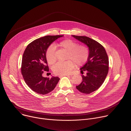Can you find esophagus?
Wrapping results in <instances>:
<instances>
[{
  "mask_svg": "<svg viewBox=\"0 0 131 131\" xmlns=\"http://www.w3.org/2000/svg\"><path fill=\"white\" fill-rule=\"evenodd\" d=\"M69 74H65V75H60L59 76V77L60 78H62V77H64V76H69Z\"/></svg>",
  "mask_w": 131,
  "mask_h": 131,
  "instance_id": "34e87169",
  "label": "esophagus"
}]
</instances>
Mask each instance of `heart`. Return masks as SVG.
Listing matches in <instances>:
<instances>
[{
  "label": "heart",
  "mask_w": 131,
  "mask_h": 131,
  "mask_svg": "<svg viewBox=\"0 0 131 131\" xmlns=\"http://www.w3.org/2000/svg\"><path fill=\"white\" fill-rule=\"evenodd\" d=\"M58 46L67 51L66 59L64 62H59L53 67V71L57 75L69 74L74 68L75 64L80 66L86 63L90 56V49L85 45L79 43L71 39H65L61 41ZM56 47L51 45L47 50L46 57L49 65H53L57 61Z\"/></svg>",
  "instance_id": "1"
}]
</instances>
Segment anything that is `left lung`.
Wrapping results in <instances>:
<instances>
[{
	"label": "left lung",
	"mask_w": 131,
	"mask_h": 131,
	"mask_svg": "<svg viewBox=\"0 0 131 131\" xmlns=\"http://www.w3.org/2000/svg\"><path fill=\"white\" fill-rule=\"evenodd\" d=\"M85 43L90 49V56L87 63L80 68L83 75L82 82L76 86L82 93L89 94L97 90L103 83L108 72L109 61L104 47L99 42L85 36L72 35Z\"/></svg>",
	"instance_id": "obj_1"
}]
</instances>
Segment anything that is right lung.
Listing matches in <instances>:
<instances>
[{
    "label": "right lung",
    "mask_w": 131,
    "mask_h": 131,
    "mask_svg": "<svg viewBox=\"0 0 131 131\" xmlns=\"http://www.w3.org/2000/svg\"><path fill=\"white\" fill-rule=\"evenodd\" d=\"M63 35H47L35 39L26 47L22 58L21 71L27 85L34 92L46 95L52 91L60 80L59 77H42L49 71L47 49L55 40Z\"/></svg>",
    "instance_id": "right-lung-1"
}]
</instances>
